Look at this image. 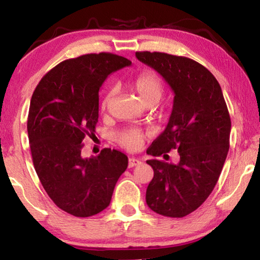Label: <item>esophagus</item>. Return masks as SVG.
Returning <instances> with one entry per match:
<instances>
[{"label":"esophagus","instance_id":"obj_1","mask_svg":"<svg viewBox=\"0 0 260 260\" xmlns=\"http://www.w3.org/2000/svg\"><path fill=\"white\" fill-rule=\"evenodd\" d=\"M142 160L138 159V158H129L128 159V167H134L136 165H140Z\"/></svg>","mask_w":260,"mask_h":260}]
</instances>
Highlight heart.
I'll return each instance as SVG.
<instances>
[{
    "label": "heart",
    "instance_id": "obj_1",
    "mask_svg": "<svg viewBox=\"0 0 260 260\" xmlns=\"http://www.w3.org/2000/svg\"><path fill=\"white\" fill-rule=\"evenodd\" d=\"M131 87L139 94L141 100L148 107L157 104L161 100L165 93V86L161 78L153 71H143L139 73L131 82ZM117 88L114 86L109 87L101 100L100 108L102 111H107L111 104ZM146 139V133L142 129L132 127L125 128L116 134V141L121 148L129 151H135L142 147L143 141Z\"/></svg>",
    "mask_w": 260,
    "mask_h": 260
}]
</instances>
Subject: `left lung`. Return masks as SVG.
<instances>
[{"instance_id": "1", "label": "left lung", "mask_w": 260, "mask_h": 260, "mask_svg": "<svg viewBox=\"0 0 260 260\" xmlns=\"http://www.w3.org/2000/svg\"><path fill=\"white\" fill-rule=\"evenodd\" d=\"M135 55L174 91L169 124L147 153L159 157L178 149L180 156L178 164L147 160L153 169L147 204L165 217H186L204 203L217 184L230 149V112L217 79L196 60L157 51Z\"/></svg>"}]
</instances>
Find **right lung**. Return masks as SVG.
<instances>
[{
	"label": "right lung",
	"mask_w": 260,
	"mask_h": 260,
	"mask_svg": "<svg viewBox=\"0 0 260 260\" xmlns=\"http://www.w3.org/2000/svg\"><path fill=\"white\" fill-rule=\"evenodd\" d=\"M131 65L125 57L100 52L61 61L46 73L32 95L27 133L34 169L51 201L74 217L107 209L128 165L118 150L82 155L83 139L95 135L99 91L110 73Z\"/></svg>",
	"instance_id": "obj_1"
}]
</instances>
